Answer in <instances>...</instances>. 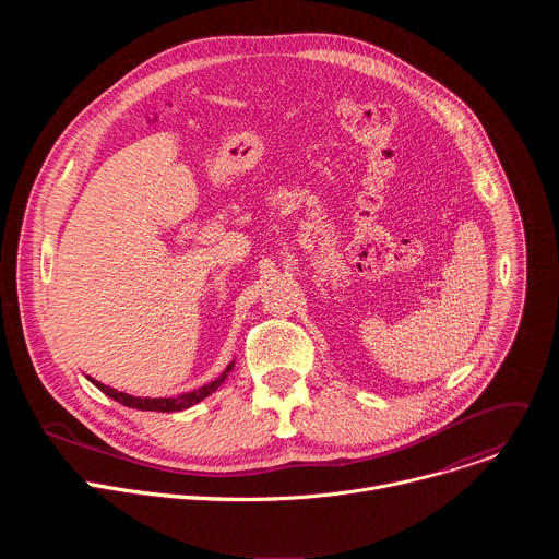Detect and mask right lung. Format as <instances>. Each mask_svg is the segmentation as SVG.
Returning a JSON list of instances; mask_svg holds the SVG:
<instances>
[{"label": "right lung", "instance_id": "1", "mask_svg": "<svg viewBox=\"0 0 559 559\" xmlns=\"http://www.w3.org/2000/svg\"><path fill=\"white\" fill-rule=\"evenodd\" d=\"M231 367H234V360L225 367V371H223L216 380H212V382H207V384H203V386H199V389H194V391H190V393L177 395V397H139V395H130V393L117 391V389H112V386H106L104 382H99V380H95V378H91V376H86V378H88L97 389H102L106 395H110L112 401H117V403H121V405H126V407H130V409L170 414V412H183V409H188V407L201 403L203 397H207L212 391H216V389L225 382V378H227V373L231 371Z\"/></svg>", "mask_w": 559, "mask_h": 559}]
</instances>
